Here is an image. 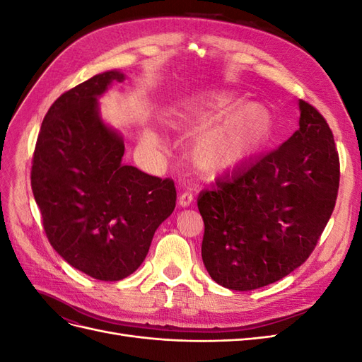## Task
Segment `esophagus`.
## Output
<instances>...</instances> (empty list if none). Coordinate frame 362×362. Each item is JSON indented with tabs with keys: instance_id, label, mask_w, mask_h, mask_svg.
Segmentation results:
<instances>
[{
	"instance_id": "esophagus-1",
	"label": "esophagus",
	"mask_w": 362,
	"mask_h": 362,
	"mask_svg": "<svg viewBox=\"0 0 362 362\" xmlns=\"http://www.w3.org/2000/svg\"><path fill=\"white\" fill-rule=\"evenodd\" d=\"M194 201V198H193V194L192 193H189V192H184V193H181L180 194V198H178V204H180V206H190L192 205V202Z\"/></svg>"
}]
</instances>
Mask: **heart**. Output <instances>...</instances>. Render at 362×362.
Instances as JSON below:
<instances>
[{
	"label": "heart",
	"instance_id": "obj_1",
	"mask_svg": "<svg viewBox=\"0 0 362 362\" xmlns=\"http://www.w3.org/2000/svg\"><path fill=\"white\" fill-rule=\"evenodd\" d=\"M272 125V116L264 107L246 104L234 108L196 140L194 164L210 175L237 166L262 146L270 134ZM148 139L156 140L151 134Z\"/></svg>",
	"mask_w": 362,
	"mask_h": 362
}]
</instances>
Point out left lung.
Here are the masks:
<instances>
[{"label":"left lung","instance_id":"left-lung-1","mask_svg":"<svg viewBox=\"0 0 362 362\" xmlns=\"http://www.w3.org/2000/svg\"><path fill=\"white\" fill-rule=\"evenodd\" d=\"M299 129L284 144L204 190L202 261L222 287L255 290L308 259L334 211L339 158L326 119L299 101Z\"/></svg>","mask_w":362,"mask_h":362}]
</instances>
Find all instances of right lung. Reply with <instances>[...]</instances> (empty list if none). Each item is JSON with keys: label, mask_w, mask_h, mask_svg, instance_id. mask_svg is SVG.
<instances>
[{"label": "right lung", "mask_w": 362, "mask_h": 362, "mask_svg": "<svg viewBox=\"0 0 362 362\" xmlns=\"http://www.w3.org/2000/svg\"><path fill=\"white\" fill-rule=\"evenodd\" d=\"M124 74L107 71L60 95L43 117L31 190L51 246L100 281H120L146 258L177 190L122 163L124 140L98 112V96Z\"/></svg>", "instance_id": "right-lung-1"}]
</instances>
